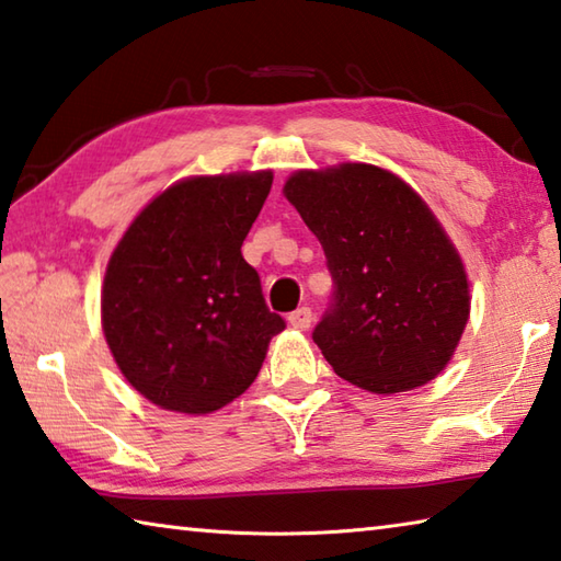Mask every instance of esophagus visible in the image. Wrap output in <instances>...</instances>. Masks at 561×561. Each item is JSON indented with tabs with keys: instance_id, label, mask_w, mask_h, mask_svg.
Listing matches in <instances>:
<instances>
[{
	"instance_id": "34e87169",
	"label": "esophagus",
	"mask_w": 561,
	"mask_h": 561,
	"mask_svg": "<svg viewBox=\"0 0 561 561\" xmlns=\"http://www.w3.org/2000/svg\"><path fill=\"white\" fill-rule=\"evenodd\" d=\"M289 323L294 325V329H299V331H307L309 325H311V321H313V313H311V309L309 307H301V309H297V311H291L289 316Z\"/></svg>"
}]
</instances>
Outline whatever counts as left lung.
<instances>
[{"label":"left lung","instance_id":"8db88e82","mask_svg":"<svg viewBox=\"0 0 561 561\" xmlns=\"http://www.w3.org/2000/svg\"><path fill=\"white\" fill-rule=\"evenodd\" d=\"M284 196L331 272V304L311 335L335 375L378 394L434 380L471 301L461 257L426 203L370 164L297 171Z\"/></svg>","mask_w":561,"mask_h":561}]
</instances>
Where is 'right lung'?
I'll return each mask as SVG.
<instances>
[{
    "mask_svg": "<svg viewBox=\"0 0 561 561\" xmlns=\"http://www.w3.org/2000/svg\"><path fill=\"white\" fill-rule=\"evenodd\" d=\"M270 188L272 171L174 183L112 252L105 339L149 402L208 414L257 378L272 335L287 325L240 252Z\"/></svg>",
    "mask_w": 561,
    "mask_h": 561,
    "instance_id": "right-lung-1",
    "label": "right lung"
}]
</instances>
